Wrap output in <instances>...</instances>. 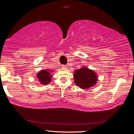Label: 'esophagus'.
<instances>
[{
  "label": "esophagus",
  "mask_w": 134,
  "mask_h": 134,
  "mask_svg": "<svg viewBox=\"0 0 134 134\" xmlns=\"http://www.w3.org/2000/svg\"><path fill=\"white\" fill-rule=\"evenodd\" d=\"M62 67L63 68V69H67V66L66 65H62Z\"/></svg>",
  "instance_id": "34e87169"
}]
</instances>
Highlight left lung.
I'll list each match as a JSON object with an SVG mask.
<instances>
[{
    "label": "left lung",
    "instance_id": "obj_1",
    "mask_svg": "<svg viewBox=\"0 0 134 134\" xmlns=\"http://www.w3.org/2000/svg\"><path fill=\"white\" fill-rule=\"evenodd\" d=\"M74 78L76 85L83 89H87L94 86L97 81L96 72L85 67L74 71Z\"/></svg>",
    "mask_w": 134,
    "mask_h": 134
}]
</instances>
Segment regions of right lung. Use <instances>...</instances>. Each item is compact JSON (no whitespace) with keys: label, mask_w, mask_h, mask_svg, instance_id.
Masks as SVG:
<instances>
[{"label":"right lung","mask_w":134,"mask_h":134,"mask_svg":"<svg viewBox=\"0 0 134 134\" xmlns=\"http://www.w3.org/2000/svg\"><path fill=\"white\" fill-rule=\"evenodd\" d=\"M51 71L49 70H42L37 73V78L42 85H46L51 81Z\"/></svg>","instance_id":"obj_1"}]
</instances>
